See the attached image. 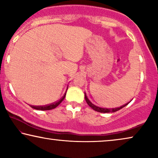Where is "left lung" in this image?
Masks as SVG:
<instances>
[{"label": "left lung", "instance_id": "1", "mask_svg": "<svg viewBox=\"0 0 158 158\" xmlns=\"http://www.w3.org/2000/svg\"><path fill=\"white\" fill-rule=\"evenodd\" d=\"M85 100L86 102H87V103L88 104V106H89L90 108H92L95 111H98V112H100V113H114V112H116V111L121 110V108H123V107H125L126 106H127L128 104L129 103V102H128V103L123 105V106H122L121 107H119V108H100V107H98L96 106H94V104H92L91 102H90L89 99L87 98V95H86V93L85 92Z\"/></svg>", "mask_w": 158, "mask_h": 158}]
</instances>
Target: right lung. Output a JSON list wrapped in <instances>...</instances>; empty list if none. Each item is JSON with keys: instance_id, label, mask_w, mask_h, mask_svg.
<instances>
[{"instance_id": "obj_1", "label": "right lung", "mask_w": 158, "mask_h": 158, "mask_svg": "<svg viewBox=\"0 0 158 158\" xmlns=\"http://www.w3.org/2000/svg\"><path fill=\"white\" fill-rule=\"evenodd\" d=\"M67 89H68V88H67ZM66 93L64 94V95L59 100H58L57 102H55L53 103H51L50 105H47V106H31V107L34 109H36V110H52V109H54L56 108V107H57L58 105H59L60 102H62L63 100H64V99L65 98V97H66Z\"/></svg>"}]
</instances>
